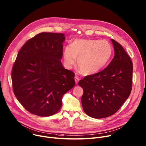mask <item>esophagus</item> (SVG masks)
<instances>
[{
	"label": "esophagus",
	"instance_id": "34e87169",
	"mask_svg": "<svg viewBox=\"0 0 146 146\" xmlns=\"http://www.w3.org/2000/svg\"><path fill=\"white\" fill-rule=\"evenodd\" d=\"M74 79H75V83L77 84L78 83V82H79V78L78 76L75 75V76Z\"/></svg>",
	"mask_w": 146,
	"mask_h": 146
}]
</instances>
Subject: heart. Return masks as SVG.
<instances>
[{"mask_svg":"<svg viewBox=\"0 0 146 146\" xmlns=\"http://www.w3.org/2000/svg\"><path fill=\"white\" fill-rule=\"evenodd\" d=\"M112 54V47L107 40L76 39L65 46L62 55L64 66L71 69L76 64L80 72L92 75L102 70Z\"/></svg>","mask_w":146,"mask_h":146,"instance_id":"1","label":"heart"}]
</instances>
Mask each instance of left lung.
I'll return each instance as SVG.
<instances>
[{
  "instance_id": "obj_1",
  "label": "left lung",
  "mask_w": 146,
  "mask_h": 146,
  "mask_svg": "<svg viewBox=\"0 0 146 146\" xmlns=\"http://www.w3.org/2000/svg\"><path fill=\"white\" fill-rule=\"evenodd\" d=\"M115 56L103 71L80 79L78 85L84 89L81 101L86 114L94 118L113 115L131 94L133 64L123 47L111 39Z\"/></svg>"
}]
</instances>
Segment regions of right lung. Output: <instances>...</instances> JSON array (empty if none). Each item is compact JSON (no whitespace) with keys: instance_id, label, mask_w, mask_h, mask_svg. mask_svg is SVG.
<instances>
[{"instance_id":"right-lung-1","label":"right lung","mask_w":146,"mask_h":146,"mask_svg":"<svg viewBox=\"0 0 146 146\" xmlns=\"http://www.w3.org/2000/svg\"><path fill=\"white\" fill-rule=\"evenodd\" d=\"M64 34L42 32L23 46L11 71L16 98L32 114L51 116L62 106L63 95L75 85V74L65 69Z\"/></svg>"}]
</instances>
